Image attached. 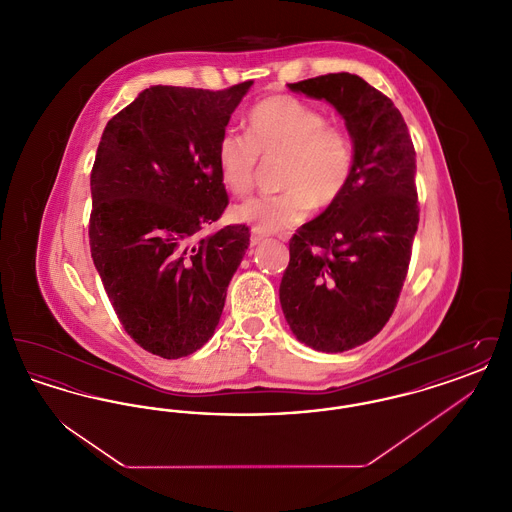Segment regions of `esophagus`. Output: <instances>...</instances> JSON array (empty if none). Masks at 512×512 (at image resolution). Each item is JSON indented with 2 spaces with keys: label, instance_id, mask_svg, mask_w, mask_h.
I'll return each instance as SVG.
<instances>
[{
  "label": "esophagus",
  "instance_id": "obj_1",
  "mask_svg": "<svg viewBox=\"0 0 512 512\" xmlns=\"http://www.w3.org/2000/svg\"><path fill=\"white\" fill-rule=\"evenodd\" d=\"M263 240H265V236H263L259 230H255V228H253V230H251V238H249V245H251V247H255V245L261 244Z\"/></svg>",
  "mask_w": 512,
  "mask_h": 512
}]
</instances>
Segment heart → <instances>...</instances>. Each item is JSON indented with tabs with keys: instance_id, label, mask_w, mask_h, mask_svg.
<instances>
[{
	"instance_id": "obj_1",
	"label": "heart",
	"mask_w": 512,
	"mask_h": 512,
	"mask_svg": "<svg viewBox=\"0 0 512 512\" xmlns=\"http://www.w3.org/2000/svg\"><path fill=\"white\" fill-rule=\"evenodd\" d=\"M259 157L282 159L278 195H259L232 207V219L261 234L288 230L311 209L336 205L349 188L357 147L353 136L303 99L278 94L261 99L245 115V136L224 132L215 163L222 186L234 195L255 188Z\"/></svg>"
}]
</instances>
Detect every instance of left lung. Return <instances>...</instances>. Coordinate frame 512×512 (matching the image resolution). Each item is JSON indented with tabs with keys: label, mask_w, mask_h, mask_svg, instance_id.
I'll list each match as a JSON object with an SVG mask.
<instances>
[{
	"label": "left lung",
	"mask_w": 512,
	"mask_h": 512,
	"mask_svg": "<svg viewBox=\"0 0 512 512\" xmlns=\"http://www.w3.org/2000/svg\"><path fill=\"white\" fill-rule=\"evenodd\" d=\"M288 86L334 105L357 147L349 188L293 234L280 282L293 336L341 353L372 340L397 305L418 228L416 153L399 109L361 76L324 74Z\"/></svg>",
	"instance_id": "8db88e82"
}]
</instances>
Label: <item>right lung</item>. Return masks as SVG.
Returning <instances> with one entry per match:
<instances>
[{
    "mask_svg": "<svg viewBox=\"0 0 512 512\" xmlns=\"http://www.w3.org/2000/svg\"><path fill=\"white\" fill-rule=\"evenodd\" d=\"M251 84L151 86L107 122L99 142L92 259L126 334L163 359L211 340L249 245L245 224L197 234L228 205L215 151Z\"/></svg>",
    "mask_w": 512,
    "mask_h": 512,
    "instance_id": "obj_1",
    "label": "right lung"
}]
</instances>
